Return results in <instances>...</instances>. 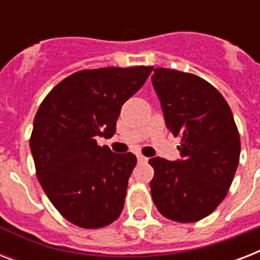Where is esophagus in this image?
<instances>
[{"instance_id": "obj_1", "label": "esophagus", "mask_w": 260, "mask_h": 260, "mask_svg": "<svg viewBox=\"0 0 260 260\" xmlns=\"http://www.w3.org/2000/svg\"><path fill=\"white\" fill-rule=\"evenodd\" d=\"M147 160H148V158H146V156H143V155H140L139 154L138 155V162H147Z\"/></svg>"}]
</instances>
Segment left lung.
I'll use <instances>...</instances> for the list:
<instances>
[{
  "instance_id": "8db88e82",
  "label": "left lung",
  "mask_w": 260,
  "mask_h": 260,
  "mask_svg": "<svg viewBox=\"0 0 260 260\" xmlns=\"http://www.w3.org/2000/svg\"><path fill=\"white\" fill-rule=\"evenodd\" d=\"M151 79L166 126L181 138V159L148 160L155 171L152 200L173 221H198L225 198L238 169L240 136L234 114L220 91L197 75L159 67Z\"/></svg>"
}]
</instances>
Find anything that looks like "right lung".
I'll use <instances>...</instances> for the list:
<instances>
[{
    "label": "right lung",
    "mask_w": 260,
    "mask_h": 260,
    "mask_svg": "<svg viewBox=\"0 0 260 260\" xmlns=\"http://www.w3.org/2000/svg\"><path fill=\"white\" fill-rule=\"evenodd\" d=\"M154 67H105L74 73L44 98L29 146L44 193L63 217L102 228L121 214L136 156L114 154L97 138H112L121 106Z\"/></svg>",
    "instance_id": "1"
}]
</instances>
